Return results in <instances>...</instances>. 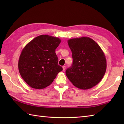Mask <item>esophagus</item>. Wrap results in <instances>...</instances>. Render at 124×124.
<instances>
[{"label": "esophagus", "mask_w": 124, "mask_h": 124, "mask_svg": "<svg viewBox=\"0 0 124 124\" xmlns=\"http://www.w3.org/2000/svg\"><path fill=\"white\" fill-rule=\"evenodd\" d=\"M62 69H63V71H64L65 70V66H63L62 67Z\"/></svg>", "instance_id": "esophagus-1"}]
</instances>
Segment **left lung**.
I'll return each instance as SVG.
<instances>
[{"mask_svg": "<svg viewBox=\"0 0 124 124\" xmlns=\"http://www.w3.org/2000/svg\"><path fill=\"white\" fill-rule=\"evenodd\" d=\"M68 44L72 52V67L65 71L67 77L76 87L90 89L102 80L107 69L103 51L89 37L70 39Z\"/></svg>", "mask_w": 124, "mask_h": 124, "instance_id": "8db88e82", "label": "left lung"}]
</instances>
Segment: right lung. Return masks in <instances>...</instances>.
I'll use <instances>...</instances> for the list:
<instances>
[{
  "label": "right lung",
  "instance_id": "obj_1",
  "mask_svg": "<svg viewBox=\"0 0 124 124\" xmlns=\"http://www.w3.org/2000/svg\"><path fill=\"white\" fill-rule=\"evenodd\" d=\"M61 41L57 37L43 35L32 39L23 48L18 59V71L31 87H47L63 70L58 64L55 53Z\"/></svg>",
  "mask_w": 124,
  "mask_h": 124
}]
</instances>
